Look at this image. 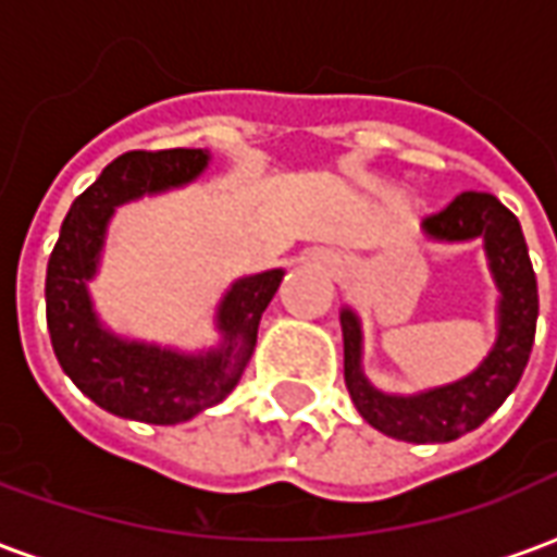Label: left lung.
Here are the masks:
<instances>
[{
    "instance_id": "left-lung-1",
    "label": "left lung",
    "mask_w": 557,
    "mask_h": 557,
    "mask_svg": "<svg viewBox=\"0 0 557 557\" xmlns=\"http://www.w3.org/2000/svg\"><path fill=\"white\" fill-rule=\"evenodd\" d=\"M420 230L432 242L444 244L483 238L492 277L502 292L495 346L474 373L450 385L430 387L411 397L385 394L363 375L361 319L343 307V370L351 403L370 426L399 442L442 444L478 430L519 385L537 331V277L519 220L492 194L456 196L444 211L423 220Z\"/></svg>"
}]
</instances>
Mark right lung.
Returning <instances> with one entry per match:
<instances>
[{
	"mask_svg": "<svg viewBox=\"0 0 557 557\" xmlns=\"http://www.w3.org/2000/svg\"><path fill=\"white\" fill-rule=\"evenodd\" d=\"M206 148L127 151L74 199L47 262V327L67 379L101 409L139 423H184L218 406L238 385L256 349V331L274 298L283 268L232 283L218 307L220 343L178 351L113 334L95 313L89 280L98 274L107 226L119 206L163 194L206 172Z\"/></svg>",
	"mask_w": 557,
	"mask_h": 557,
	"instance_id": "right-lung-1",
	"label": "right lung"
}]
</instances>
